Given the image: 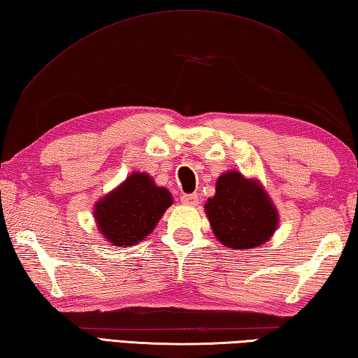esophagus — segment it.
<instances>
[{"label": "esophagus", "instance_id": "34e87169", "mask_svg": "<svg viewBox=\"0 0 358 358\" xmlns=\"http://www.w3.org/2000/svg\"><path fill=\"white\" fill-rule=\"evenodd\" d=\"M181 203L187 206H197L199 196L197 194H183V196H181Z\"/></svg>", "mask_w": 358, "mask_h": 358}]
</instances>
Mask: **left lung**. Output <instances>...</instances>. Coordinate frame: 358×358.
<instances>
[{
  "label": "left lung",
  "mask_w": 358,
  "mask_h": 358,
  "mask_svg": "<svg viewBox=\"0 0 358 358\" xmlns=\"http://www.w3.org/2000/svg\"><path fill=\"white\" fill-rule=\"evenodd\" d=\"M205 213L217 241L233 250L263 245L278 225V211L264 186L235 169L219 175Z\"/></svg>",
  "instance_id": "left-lung-1"
}]
</instances>
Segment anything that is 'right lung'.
Masks as SVG:
<instances>
[{"mask_svg":"<svg viewBox=\"0 0 358 358\" xmlns=\"http://www.w3.org/2000/svg\"><path fill=\"white\" fill-rule=\"evenodd\" d=\"M173 203L169 189L145 172H133L94 205L96 229L108 243L131 247L147 238Z\"/></svg>","mask_w":358,"mask_h":358,"instance_id":"right-lung-1","label":"right lung"}]
</instances>
